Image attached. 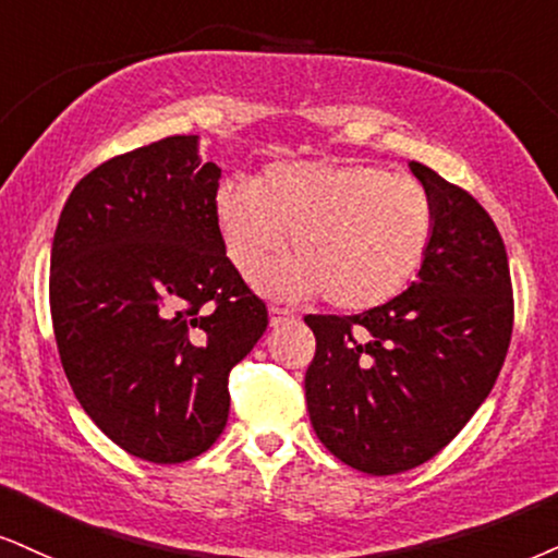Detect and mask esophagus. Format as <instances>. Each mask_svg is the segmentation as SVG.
<instances>
[{
    "instance_id": "esophagus-1",
    "label": "esophagus",
    "mask_w": 558,
    "mask_h": 558,
    "mask_svg": "<svg viewBox=\"0 0 558 558\" xmlns=\"http://www.w3.org/2000/svg\"><path fill=\"white\" fill-rule=\"evenodd\" d=\"M268 320H271V326L277 328V326H284V323H290V320H294V313L292 311H287V307H268Z\"/></svg>"
}]
</instances>
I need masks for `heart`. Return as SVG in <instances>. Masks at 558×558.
I'll return each instance as SVG.
<instances>
[{"instance_id": "obj_1", "label": "heart", "mask_w": 558, "mask_h": 558, "mask_svg": "<svg viewBox=\"0 0 558 558\" xmlns=\"http://www.w3.org/2000/svg\"><path fill=\"white\" fill-rule=\"evenodd\" d=\"M222 247L245 281L287 251L290 271L266 290L315 294L341 311H369L416 277L435 235V204L416 178L364 162H274L256 183L225 178L211 198Z\"/></svg>"}]
</instances>
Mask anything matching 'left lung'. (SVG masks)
<instances>
[{
  "label": "left lung",
  "mask_w": 558,
  "mask_h": 558,
  "mask_svg": "<svg viewBox=\"0 0 558 558\" xmlns=\"http://www.w3.org/2000/svg\"><path fill=\"white\" fill-rule=\"evenodd\" d=\"M409 168L435 204L418 279L360 315H305L315 333L305 373L315 435L373 476L416 469L469 424L497 383L514 320L494 219L432 168Z\"/></svg>",
  "instance_id": "left-lung-1"
}]
</instances>
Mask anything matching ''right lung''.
<instances>
[{"label": "right lung", "instance_id": "right-lung-1", "mask_svg": "<svg viewBox=\"0 0 558 558\" xmlns=\"http://www.w3.org/2000/svg\"><path fill=\"white\" fill-rule=\"evenodd\" d=\"M198 136H165L82 178L51 245V320L85 414L129 456L183 463L230 414V369L268 326L227 258Z\"/></svg>", "mask_w": 558, "mask_h": 558}]
</instances>
